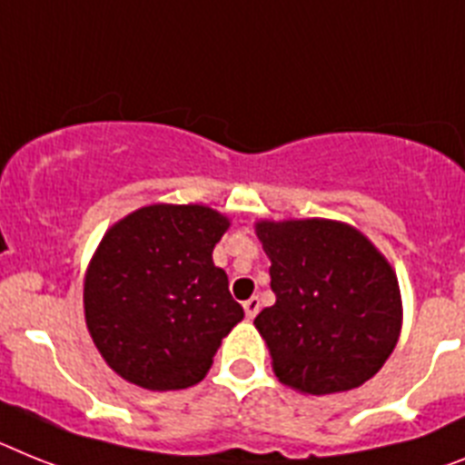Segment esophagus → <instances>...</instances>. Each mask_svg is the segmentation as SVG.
I'll return each instance as SVG.
<instances>
[{
    "label": "esophagus",
    "instance_id": "obj_1",
    "mask_svg": "<svg viewBox=\"0 0 465 465\" xmlns=\"http://www.w3.org/2000/svg\"><path fill=\"white\" fill-rule=\"evenodd\" d=\"M243 310H245V317L248 319H255V314L260 312V298H251L243 302Z\"/></svg>",
    "mask_w": 465,
    "mask_h": 465
}]
</instances>
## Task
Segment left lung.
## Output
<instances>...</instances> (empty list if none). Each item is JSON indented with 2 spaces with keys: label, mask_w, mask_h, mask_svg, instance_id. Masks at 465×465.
<instances>
[{
  "label": "left lung",
  "mask_w": 465,
  "mask_h": 465,
  "mask_svg": "<svg viewBox=\"0 0 465 465\" xmlns=\"http://www.w3.org/2000/svg\"><path fill=\"white\" fill-rule=\"evenodd\" d=\"M276 302L255 317L281 383L310 395L359 388L401 329L397 276L376 245L333 220L257 222Z\"/></svg>",
  "instance_id": "left-lung-1"
}]
</instances>
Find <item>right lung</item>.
Instances as JSON below:
<instances>
[{"mask_svg": "<svg viewBox=\"0 0 465 465\" xmlns=\"http://www.w3.org/2000/svg\"><path fill=\"white\" fill-rule=\"evenodd\" d=\"M229 220L205 205H146L113 224L84 276V319L113 371L146 390L201 383L243 319L214 243Z\"/></svg>", "mask_w": 465, "mask_h": 465, "instance_id": "1", "label": "right lung"}]
</instances>
